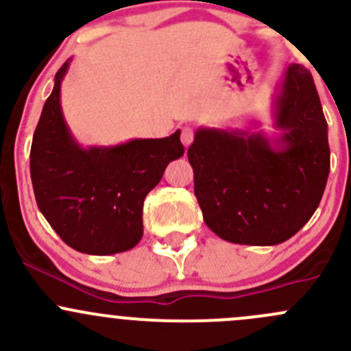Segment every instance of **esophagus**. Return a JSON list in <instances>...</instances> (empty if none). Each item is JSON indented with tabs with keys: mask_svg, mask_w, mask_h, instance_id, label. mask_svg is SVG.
<instances>
[{
	"mask_svg": "<svg viewBox=\"0 0 351 351\" xmlns=\"http://www.w3.org/2000/svg\"><path fill=\"white\" fill-rule=\"evenodd\" d=\"M180 139H182L183 146L189 147L190 144L193 143V129H192V127H183V129H182V136H180Z\"/></svg>",
	"mask_w": 351,
	"mask_h": 351,
	"instance_id": "obj_1",
	"label": "esophagus"
}]
</instances>
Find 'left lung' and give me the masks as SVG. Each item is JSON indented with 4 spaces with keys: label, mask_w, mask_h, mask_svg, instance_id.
<instances>
[{
    "label": "left lung",
    "mask_w": 351,
    "mask_h": 351,
    "mask_svg": "<svg viewBox=\"0 0 351 351\" xmlns=\"http://www.w3.org/2000/svg\"><path fill=\"white\" fill-rule=\"evenodd\" d=\"M271 117L278 130L274 136L198 127L189 147L204 221L224 241L250 246L287 241L313 217L326 189L328 123L306 67H287Z\"/></svg>",
    "instance_id": "obj_1"
}]
</instances>
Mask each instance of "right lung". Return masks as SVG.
Returning a JSON list of instances; mask_svg holds the SVG:
<instances>
[{
	"instance_id": "obj_1",
	"label": "right lung",
	"mask_w": 351,
	"mask_h": 351,
	"mask_svg": "<svg viewBox=\"0 0 351 351\" xmlns=\"http://www.w3.org/2000/svg\"><path fill=\"white\" fill-rule=\"evenodd\" d=\"M73 59L56 73L30 149L35 200L67 246L86 254L132 250L143 238V204L166 166L182 158L180 130L162 139L81 146L61 108V84Z\"/></svg>"
}]
</instances>
